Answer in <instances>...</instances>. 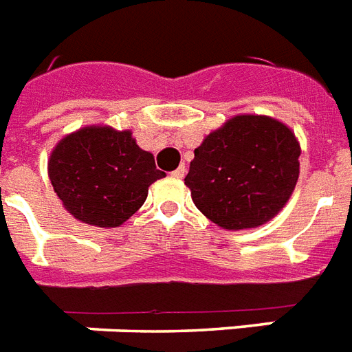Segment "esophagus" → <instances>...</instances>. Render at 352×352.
<instances>
[{
	"instance_id": "obj_1",
	"label": "esophagus",
	"mask_w": 352,
	"mask_h": 352,
	"mask_svg": "<svg viewBox=\"0 0 352 352\" xmlns=\"http://www.w3.org/2000/svg\"><path fill=\"white\" fill-rule=\"evenodd\" d=\"M185 173H187V168H185V165H179L178 168H176V170H173V176L174 178H178V179H182L185 176Z\"/></svg>"
}]
</instances>
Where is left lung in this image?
<instances>
[{"label": "left lung", "mask_w": 352, "mask_h": 352, "mask_svg": "<svg viewBox=\"0 0 352 352\" xmlns=\"http://www.w3.org/2000/svg\"><path fill=\"white\" fill-rule=\"evenodd\" d=\"M291 129L267 116H236L194 151L185 185L194 205L223 229H252L283 209L300 174Z\"/></svg>", "instance_id": "left-lung-1"}]
</instances>
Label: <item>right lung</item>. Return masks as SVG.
<instances>
[{
	"label": "right lung",
	"mask_w": 352,
	"mask_h": 352,
	"mask_svg": "<svg viewBox=\"0 0 352 352\" xmlns=\"http://www.w3.org/2000/svg\"><path fill=\"white\" fill-rule=\"evenodd\" d=\"M163 176L131 132L111 127H85L63 138L49 162L50 184L65 209L96 227L127 221Z\"/></svg>",
	"instance_id": "right-lung-1"
}]
</instances>
